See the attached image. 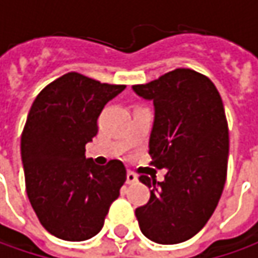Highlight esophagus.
I'll list each match as a JSON object with an SVG mask.
<instances>
[{"instance_id":"obj_1","label":"esophagus","mask_w":258,"mask_h":258,"mask_svg":"<svg viewBox=\"0 0 258 258\" xmlns=\"http://www.w3.org/2000/svg\"><path fill=\"white\" fill-rule=\"evenodd\" d=\"M136 181H138V175H136V173L131 172V171L126 173V182H127V183H135Z\"/></svg>"}]
</instances>
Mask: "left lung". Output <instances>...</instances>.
Instances as JSON below:
<instances>
[{"label": "left lung", "mask_w": 258, "mask_h": 258, "mask_svg": "<svg viewBox=\"0 0 258 258\" xmlns=\"http://www.w3.org/2000/svg\"><path fill=\"white\" fill-rule=\"evenodd\" d=\"M132 89L154 102L149 155L166 169L162 182L139 176L152 189L135 214L151 241L182 243L203 230L223 194L230 148L223 100L213 82L191 69Z\"/></svg>", "instance_id": "left-lung-1"}]
</instances>
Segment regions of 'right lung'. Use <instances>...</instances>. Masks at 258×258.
Segmentation results:
<instances>
[{
	"label": "right lung",
	"instance_id": "right-lung-1",
	"mask_svg": "<svg viewBox=\"0 0 258 258\" xmlns=\"http://www.w3.org/2000/svg\"><path fill=\"white\" fill-rule=\"evenodd\" d=\"M124 87L72 72L45 86L30 109L21 135L25 188L41 225L57 238L94 237L120 194L124 165L113 159L99 166L85 154L104 104Z\"/></svg>",
	"mask_w": 258,
	"mask_h": 258
}]
</instances>
